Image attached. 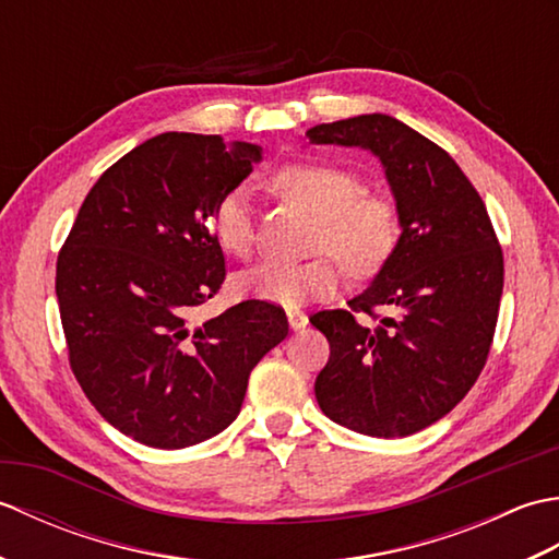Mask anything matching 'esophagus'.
<instances>
[{
  "label": "esophagus",
  "instance_id": "1",
  "mask_svg": "<svg viewBox=\"0 0 559 559\" xmlns=\"http://www.w3.org/2000/svg\"><path fill=\"white\" fill-rule=\"evenodd\" d=\"M286 314H288V324H290V329H305L307 326V322H310V319H307V314L305 312H300V310H295V307H290V310H286Z\"/></svg>",
  "mask_w": 559,
  "mask_h": 559
}]
</instances>
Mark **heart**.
Listing matches in <instances>:
<instances>
[{
  "label": "heart",
  "instance_id": "heart-1",
  "mask_svg": "<svg viewBox=\"0 0 559 559\" xmlns=\"http://www.w3.org/2000/svg\"><path fill=\"white\" fill-rule=\"evenodd\" d=\"M273 185L317 213L314 249H324V254L307 261H261L237 278V290L249 298L283 307L324 300L341 283L337 258L353 276H370L396 252L401 240L396 204L384 194L362 192L360 177L343 165L322 158L293 160L273 175ZM211 230L228 254H252L257 221L252 192L245 185L228 189L218 199Z\"/></svg>",
  "mask_w": 559,
  "mask_h": 559
}]
</instances>
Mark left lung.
<instances>
[{"label":"left lung","instance_id":"obj_1","mask_svg":"<svg viewBox=\"0 0 559 559\" xmlns=\"http://www.w3.org/2000/svg\"><path fill=\"white\" fill-rule=\"evenodd\" d=\"M307 136L370 148L384 165L403 228L370 288L346 310L310 317L331 350L314 382L317 403L355 432L413 435L444 418L488 360L504 283L500 240L456 160L394 117H350L317 124Z\"/></svg>","mask_w":559,"mask_h":559}]
</instances>
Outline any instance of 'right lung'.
<instances>
[{
    "label": "right lung",
    "mask_w": 559,
    "mask_h": 559,
    "mask_svg": "<svg viewBox=\"0 0 559 559\" xmlns=\"http://www.w3.org/2000/svg\"><path fill=\"white\" fill-rule=\"evenodd\" d=\"M259 158L245 141L153 136L100 175L59 249L71 372L103 418L141 444L185 449L225 430L249 372L288 336L286 312L266 300L194 324L225 281L213 209Z\"/></svg>",
    "instance_id": "add662e5"
}]
</instances>
